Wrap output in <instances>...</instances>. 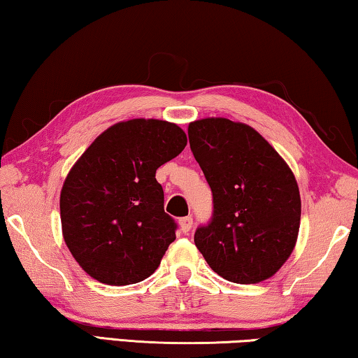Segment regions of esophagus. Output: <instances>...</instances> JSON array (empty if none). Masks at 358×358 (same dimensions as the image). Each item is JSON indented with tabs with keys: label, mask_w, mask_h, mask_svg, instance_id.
Returning <instances> with one entry per match:
<instances>
[{
	"label": "esophagus",
	"mask_w": 358,
	"mask_h": 358,
	"mask_svg": "<svg viewBox=\"0 0 358 358\" xmlns=\"http://www.w3.org/2000/svg\"><path fill=\"white\" fill-rule=\"evenodd\" d=\"M179 225H180V230H182L184 234L190 232V229L194 227V219H192L190 216H187V217L179 219Z\"/></svg>",
	"instance_id": "esophagus-1"
}]
</instances>
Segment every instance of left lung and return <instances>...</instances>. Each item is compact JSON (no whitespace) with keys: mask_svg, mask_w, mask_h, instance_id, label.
<instances>
[{"mask_svg":"<svg viewBox=\"0 0 358 358\" xmlns=\"http://www.w3.org/2000/svg\"><path fill=\"white\" fill-rule=\"evenodd\" d=\"M189 142L214 203L211 222L195 232L198 251L229 282L271 278L299 234L301 195L288 163L255 128L221 117L192 122Z\"/></svg>","mask_w":358,"mask_h":358,"instance_id":"8db88e82","label":"left lung"}]
</instances>
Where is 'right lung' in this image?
<instances>
[{
  "label": "right lung",
  "instance_id": "1",
  "mask_svg": "<svg viewBox=\"0 0 358 358\" xmlns=\"http://www.w3.org/2000/svg\"><path fill=\"white\" fill-rule=\"evenodd\" d=\"M185 145L178 124L134 118L99 134L71 166L60 190L62 236L90 277L123 287L157 271L176 224L155 174Z\"/></svg>",
  "mask_w": 358,
  "mask_h": 358
}]
</instances>
